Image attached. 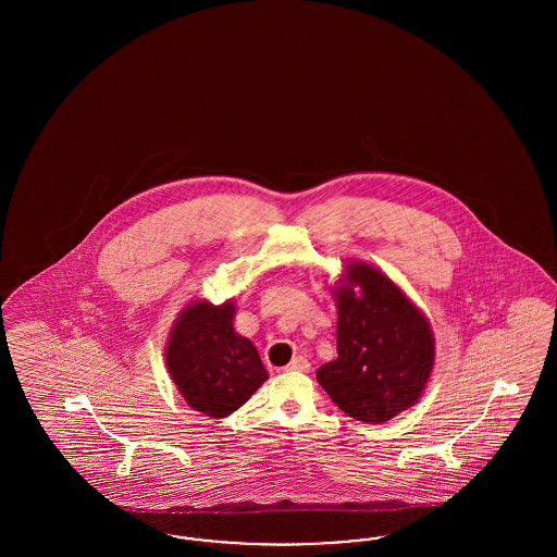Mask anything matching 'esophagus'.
Returning a JSON list of instances; mask_svg holds the SVG:
<instances>
[{
    "label": "esophagus",
    "instance_id": "obj_1",
    "mask_svg": "<svg viewBox=\"0 0 557 557\" xmlns=\"http://www.w3.org/2000/svg\"><path fill=\"white\" fill-rule=\"evenodd\" d=\"M311 370V363H309V359H305V357H294L290 363H288V368L286 371H309Z\"/></svg>",
    "mask_w": 557,
    "mask_h": 557
}]
</instances>
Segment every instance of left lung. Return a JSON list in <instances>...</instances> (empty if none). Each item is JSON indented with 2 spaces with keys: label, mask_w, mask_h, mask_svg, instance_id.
<instances>
[{
  "label": "left lung",
  "mask_w": 557,
  "mask_h": 557,
  "mask_svg": "<svg viewBox=\"0 0 557 557\" xmlns=\"http://www.w3.org/2000/svg\"><path fill=\"white\" fill-rule=\"evenodd\" d=\"M332 290L338 359L319 368L318 382L346 416L388 422L424 393L434 366L432 327L405 292L368 263L346 267Z\"/></svg>",
  "instance_id": "1"
}]
</instances>
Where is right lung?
I'll list each match as a JSON object with an SVG mask.
<instances>
[{
	"mask_svg": "<svg viewBox=\"0 0 557 557\" xmlns=\"http://www.w3.org/2000/svg\"><path fill=\"white\" fill-rule=\"evenodd\" d=\"M236 302L196 300L175 319L166 343V370L194 411L225 418L267 380L255 345L234 330Z\"/></svg>",
	"mask_w": 557,
	"mask_h": 557,
	"instance_id": "right-lung-1",
	"label": "right lung"
}]
</instances>
